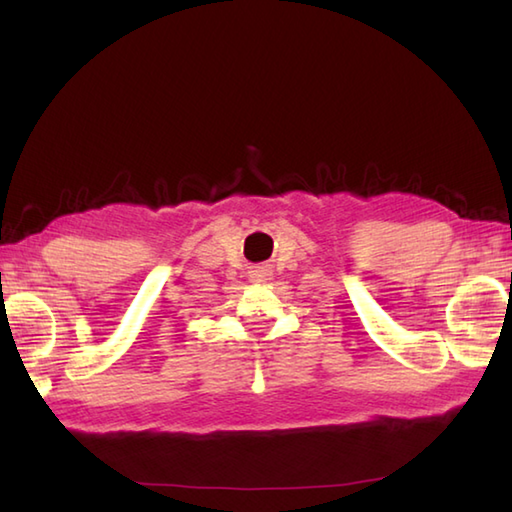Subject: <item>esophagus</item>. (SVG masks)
<instances>
[{
    "label": "esophagus",
    "mask_w": 512,
    "mask_h": 512,
    "mask_svg": "<svg viewBox=\"0 0 512 512\" xmlns=\"http://www.w3.org/2000/svg\"><path fill=\"white\" fill-rule=\"evenodd\" d=\"M268 277H270V268L268 266L250 268V281H255V284H264Z\"/></svg>",
    "instance_id": "1"
}]
</instances>
